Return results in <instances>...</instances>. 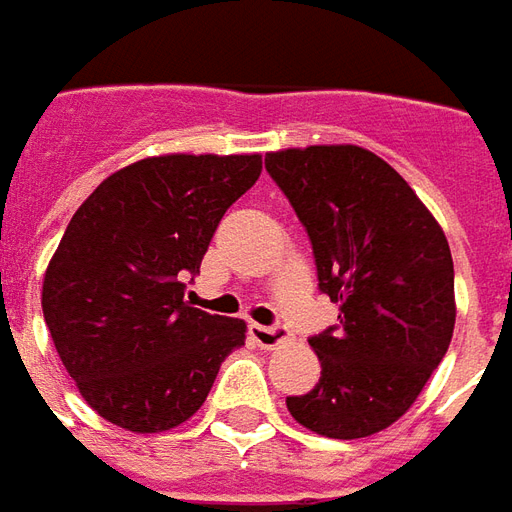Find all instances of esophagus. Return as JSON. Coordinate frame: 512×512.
<instances>
[{
  "mask_svg": "<svg viewBox=\"0 0 512 512\" xmlns=\"http://www.w3.org/2000/svg\"><path fill=\"white\" fill-rule=\"evenodd\" d=\"M250 336H253V342L259 344V347H264V350H273V347H278L281 342H286V328L284 325H273V328H267V325H250Z\"/></svg>",
  "mask_w": 512,
  "mask_h": 512,
  "instance_id": "esophagus-1",
  "label": "esophagus"
}]
</instances>
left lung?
Segmentation results:
<instances>
[{
	"instance_id": "1",
	"label": "left lung",
	"mask_w": 512,
	"mask_h": 512,
	"mask_svg": "<svg viewBox=\"0 0 512 512\" xmlns=\"http://www.w3.org/2000/svg\"><path fill=\"white\" fill-rule=\"evenodd\" d=\"M267 173L306 226L336 331L308 339L322 366L286 408L311 433L375 436L400 419L455 331L452 253L433 212L389 162L361 146L270 151Z\"/></svg>"
}]
</instances>
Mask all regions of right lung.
<instances>
[{
	"instance_id": "obj_1",
	"label": "right lung",
	"mask_w": 512,
	"mask_h": 512,
	"mask_svg": "<svg viewBox=\"0 0 512 512\" xmlns=\"http://www.w3.org/2000/svg\"><path fill=\"white\" fill-rule=\"evenodd\" d=\"M262 176V154H162L115 170L65 228L43 275L54 350L93 411L165 433L204 405L245 320L187 303L220 217Z\"/></svg>"
}]
</instances>
